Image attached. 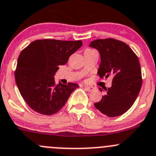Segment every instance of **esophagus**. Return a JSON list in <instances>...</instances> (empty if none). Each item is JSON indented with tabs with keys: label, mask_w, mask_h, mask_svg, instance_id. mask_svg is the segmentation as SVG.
I'll list each match as a JSON object with an SVG mask.
<instances>
[{
	"label": "esophagus",
	"mask_w": 156,
	"mask_h": 156,
	"mask_svg": "<svg viewBox=\"0 0 156 156\" xmlns=\"http://www.w3.org/2000/svg\"><path fill=\"white\" fill-rule=\"evenodd\" d=\"M84 88H85L87 91H92L93 90H94V88L92 87H87V86H84Z\"/></svg>",
	"instance_id": "esophagus-1"
}]
</instances>
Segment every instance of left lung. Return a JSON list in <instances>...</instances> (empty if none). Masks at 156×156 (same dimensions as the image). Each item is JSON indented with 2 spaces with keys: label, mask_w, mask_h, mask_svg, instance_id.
<instances>
[{
  "label": "left lung",
  "mask_w": 156,
  "mask_h": 156,
  "mask_svg": "<svg viewBox=\"0 0 156 156\" xmlns=\"http://www.w3.org/2000/svg\"><path fill=\"white\" fill-rule=\"evenodd\" d=\"M89 47L100 55V78L113 76L112 87L104 89L106 94L94 106L108 117L122 115L133 104L142 86L138 57L127 44L113 38L94 40Z\"/></svg>",
  "instance_id": "8db88e82"
}]
</instances>
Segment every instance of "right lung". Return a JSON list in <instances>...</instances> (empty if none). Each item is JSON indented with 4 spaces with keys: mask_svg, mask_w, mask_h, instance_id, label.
I'll use <instances>...</instances> for the list:
<instances>
[{
    "mask_svg": "<svg viewBox=\"0 0 156 156\" xmlns=\"http://www.w3.org/2000/svg\"><path fill=\"white\" fill-rule=\"evenodd\" d=\"M82 46L81 41L36 40L20 53L15 72L16 83L29 107L50 115L64 106L79 85L55 82L59 66L68 62L72 53Z\"/></svg>",
    "mask_w": 156,
    "mask_h": 156,
    "instance_id": "1",
    "label": "right lung"
}]
</instances>
